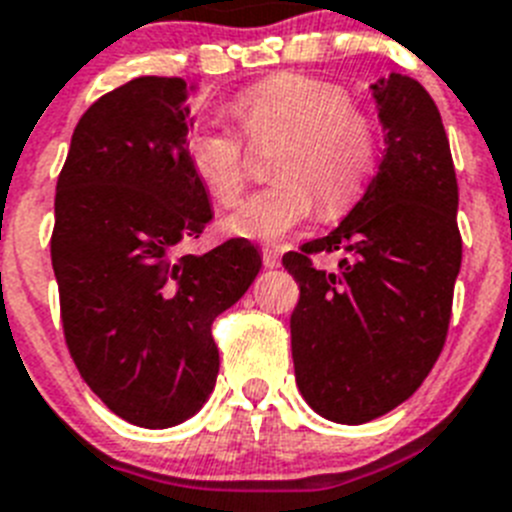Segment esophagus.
<instances>
[{"label":"esophagus","instance_id":"34e87169","mask_svg":"<svg viewBox=\"0 0 512 512\" xmlns=\"http://www.w3.org/2000/svg\"><path fill=\"white\" fill-rule=\"evenodd\" d=\"M262 262H265V268H278V265H281L278 250H273V247H265V250H262Z\"/></svg>","mask_w":512,"mask_h":512}]
</instances>
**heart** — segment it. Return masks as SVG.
Here are the masks:
<instances>
[{"instance_id":"obj_1","label":"heart","mask_w":512,"mask_h":512,"mask_svg":"<svg viewBox=\"0 0 512 512\" xmlns=\"http://www.w3.org/2000/svg\"><path fill=\"white\" fill-rule=\"evenodd\" d=\"M234 115L252 146L278 141L270 159L275 182L226 219V229L237 237L275 242L304 224L317 203L327 219L340 216L379 170V121L350 105V92L335 82L275 74L244 90L234 100ZM185 154L213 201H239L250 170L237 133L221 126L193 128Z\"/></svg>"}]
</instances>
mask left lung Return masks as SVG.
<instances>
[{
    "label": "left lung",
    "instance_id": "left-lung-1",
    "mask_svg": "<svg viewBox=\"0 0 512 512\" xmlns=\"http://www.w3.org/2000/svg\"><path fill=\"white\" fill-rule=\"evenodd\" d=\"M386 131L379 175L327 237L283 255L296 384L314 412L361 425L410 399L448 335L461 268L459 185L441 113L420 82L373 84ZM342 251L335 271L313 255Z\"/></svg>",
    "mask_w": 512,
    "mask_h": 512
}]
</instances>
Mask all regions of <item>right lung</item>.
Wrapping results in <instances>:
<instances>
[{"instance_id":"add662e5","label":"right lung","mask_w":512,"mask_h":512,"mask_svg":"<svg viewBox=\"0 0 512 512\" xmlns=\"http://www.w3.org/2000/svg\"><path fill=\"white\" fill-rule=\"evenodd\" d=\"M185 97L180 77H136L92 102L53 203L66 348L108 410L141 428L201 410L219 376L213 319L262 268L247 239L180 255L213 216L185 154Z\"/></svg>"}]
</instances>
